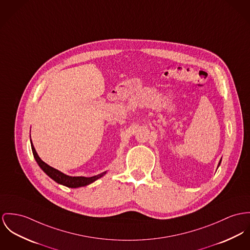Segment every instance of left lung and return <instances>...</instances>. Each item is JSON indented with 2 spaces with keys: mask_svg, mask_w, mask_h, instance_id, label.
Instances as JSON below:
<instances>
[{
  "mask_svg": "<svg viewBox=\"0 0 250 250\" xmlns=\"http://www.w3.org/2000/svg\"><path fill=\"white\" fill-rule=\"evenodd\" d=\"M220 164H221V161H220ZM220 164H219V166H220Z\"/></svg>",
  "mask_w": 250,
  "mask_h": 250,
  "instance_id": "1",
  "label": "left lung"
}]
</instances>
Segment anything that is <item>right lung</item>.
<instances>
[{
  "mask_svg": "<svg viewBox=\"0 0 250 250\" xmlns=\"http://www.w3.org/2000/svg\"><path fill=\"white\" fill-rule=\"evenodd\" d=\"M31 148H32V152L34 155V158L36 160V162L38 163L39 167L46 173L51 179H53L55 182H57L58 184H61L62 186H65L67 188H81V187H84V186H87L91 183H93L94 181H96L97 179L101 178L102 176H104L105 172L101 173L97 176H93V177H89V178H86V177H71V176H67L63 173L59 171L57 169L51 167L50 166H48L47 164H45L44 162H42L41 160V158L39 157L38 154L36 152L34 146H33V144L31 143Z\"/></svg>",
  "mask_w": 250,
  "mask_h": 250,
  "instance_id": "right-lung-1",
  "label": "right lung"
}]
</instances>
